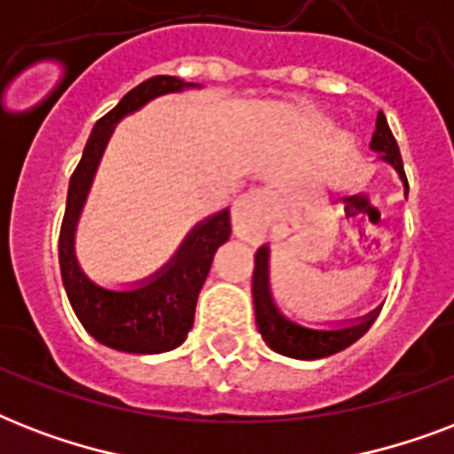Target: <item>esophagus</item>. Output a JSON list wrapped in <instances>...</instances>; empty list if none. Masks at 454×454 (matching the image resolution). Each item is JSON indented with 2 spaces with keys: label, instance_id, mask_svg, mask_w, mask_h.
Instances as JSON below:
<instances>
[{
  "label": "esophagus",
  "instance_id": "1",
  "mask_svg": "<svg viewBox=\"0 0 454 454\" xmlns=\"http://www.w3.org/2000/svg\"><path fill=\"white\" fill-rule=\"evenodd\" d=\"M270 219V195L269 191L254 188V191L245 192L233 207V233L245 242L262 240L266 235Z\"/></svg>",
  "mask_w": 454,
  "mask_h": 454
}]
</instances>
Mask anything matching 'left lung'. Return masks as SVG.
<instances>
[{"label": "left lung", "instance_id": "obj_1", "mask_svg": "<svg viewBox=\"0 0 454 454\" xmlns=\"http://www.w3.org/2000/svg\"><path fill=\"white\" fill-rule=\"evenodd\" d=\"M372 151L380 153L384 162H388L398 174H401L403 185L408 188V176L403 169V157L398 151L394 134L388 129V122L384 113L380 110L377 115V129L372 134ZM252 297H254V313H256V327L262 332L263 341L280 356L299 360H316L332 356V353L344 351L346 346L358 341L365 334L372 323L380 316V310H374L365 320L356 325L341 327V330H309L301 325L292 323L276 309L273 297L269 290V247L256 249L254 254V273H252Z\"/></svg>", "mask_w": 454, "mask_h": 454}]
</instances>
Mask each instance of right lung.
<instances>
[{
  "label": "right lung",
  "mask_w": 454,
  "mask_h": 454,
  "mask_svg": "<svg viewBox=\"0 0 454 454\" xmlns=\"http://www.w3.org/2000/svg\"><path fill=\"white\" fill-rule=\"evenodd\" d=\"M184 87L192 84H185L169 74H157L131 89L108 115H103L94 124V131L84 145L82 160L73 171L67 188L66 216L59 235V263L67 299L74 316L80 317L84 330L96 341L124 353H164L184 344L195 320V303L212 266L214 252L231 235V216L228 209H223L205 223H200L185 238L178 254L151 283L129 292L103 290L82 273L74 259V223L87 200L96 164L108 144L113 124L155 96Z\"/></svg>",
  "instance_id": "1"
}]
</instances>
